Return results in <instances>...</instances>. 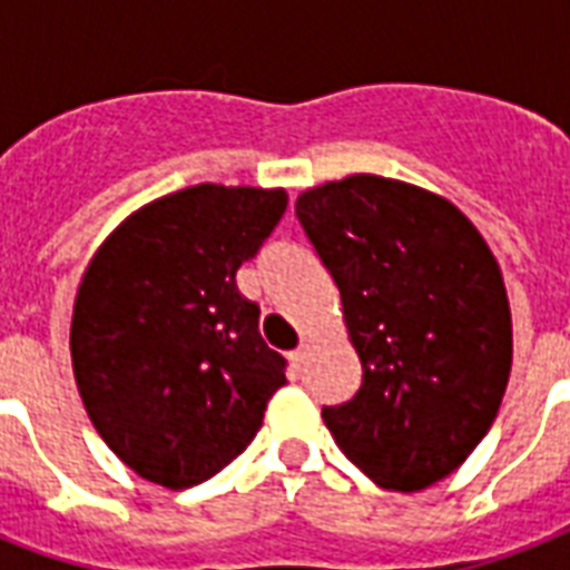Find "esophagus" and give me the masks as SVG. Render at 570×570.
<instances>
[{
    "instance_id": "34e87169",
    "label": "esophagus",
    "mask_w": 570,
    "mask_h": 570,
    "mask_svg": "<svg viewBox=\"0 0 570 570\" xmlns=\"http://www.w3.org/2000/svg\"><path fill=\"white\" fill-rule=\"evenodd\" d=\"M289 361H293L295 370H302V364L307 361V343H302L295 352H289Z\"/></svg>"
}]
</instances>
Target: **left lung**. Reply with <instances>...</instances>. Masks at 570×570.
I'll list each match as a JSON object with an SVG mask.
<instances>
[{
    "label": "left lung",
    "mask_w": 570,
    "mask_h": 570,
    "mask_svg": "<svg viewBox=\"0 0 570 570\" xmlns=\"http://www.w3.org/2000/svg\"><path fill=\"white\" fill-rule=\"evenodd\" d=\"M295 218L328 268L361 387L322 420L375 485L450 476L494 423L512 370L503 275L443 197L355 174L307 189Z\"/></svg>",
    "instance_id": "1"
}]
</instances>
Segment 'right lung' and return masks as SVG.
Masks as SVG:
<instances>
[{
  "label": "right lung",
  "mask_w": 570,
  "mask_h": 570,
  "mask_svg": "<svg viewBox=\"0 0 570 570\" xmlns=\"http://www.w3.org/2000/svg\"><path fill=\"white\" fill-rule=\"evenodd\" d=\"M286 213L284 189L200 183L132 213L85 272L70 355L94 429L129 470L191 488L263 425L286 361L236 272Z\"/></svg>",
  "instance_id": "obj_1"
}]
</instances>
